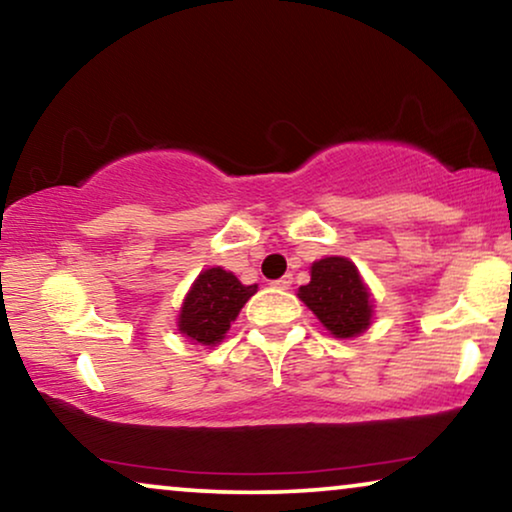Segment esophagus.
Returning a JSON list of instances; mask_svg holds the SVG:
<instances>
[{"mask_svg": "<svg viewBox=\"0 0 512 512\" xmlns=\"http://www.w3.org/2000/svg\"><path fill=\"white\" fill-rule=\"evenodd\" d=\"M271 285H274V288H278V290H290V285H292V276L288 274V276L278 278V281H274Z\"/></svg>", "mask_w": 512, "mask_h": 512, "instance_id": "esophagus-1", "label": "esophagus"}]
</instances>
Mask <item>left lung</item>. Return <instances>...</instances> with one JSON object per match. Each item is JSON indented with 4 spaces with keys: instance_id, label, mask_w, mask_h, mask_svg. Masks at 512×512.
<instances>
[{
    "instance_id": "8db88e82",
    "label": "left lung",
    "mask_w": 512,
    "mask_h": 512,
    "mask_svg": "<svg viewBox=\"0 0 512 512\" xmlns=\"http://www.w3.org/2000/svg\"><path fill=\"white\" fill-rule=\"evenodd\" d=\"M299 299L339 339L358 337L372 323V297L356 264L346 257H325L311 264V281Z\"/></svg>"
}]
</instances>
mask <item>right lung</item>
Returning <instances> with one entry per match:
<instances>
[{"instance_id": "right-lung-1", "label": "right lung", "mask_w": 512, "mask_h": 512, "mask_svg": "<svg viewBox=\"0 0 512 512\" xmlns=\"http://www.w3.org/2000/svg\"><path fill=\"white\" fill-rule=\"evenodd\" d=\"M255 292L257 283L243 285L231 271H224L222 267L201 271L182 302L177 327L194 344L215 346L222 342L238 311Z\"/></svg>"}]
</instances>
